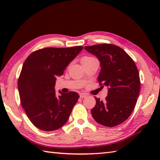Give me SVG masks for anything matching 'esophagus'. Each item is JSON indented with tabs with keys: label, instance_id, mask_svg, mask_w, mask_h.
Returning a JSON list of instances; mask_svg holds the SVG:
<instances>
[{
	"label": "esophagus",
	"instance_id": "obj_1",
	"mask_svg": "<svg viewBox=\"0 0 160 160\" xmlns=\"http://www.w3.org/2000/svg\"><path fill=\"white\" fill-rule=\"evenodd\" d=\"M87 96V94L86 93H80V98H86Z\"/></svg>",
	"mask_w": 160,
	"mask_h": 160
}]
</instances>
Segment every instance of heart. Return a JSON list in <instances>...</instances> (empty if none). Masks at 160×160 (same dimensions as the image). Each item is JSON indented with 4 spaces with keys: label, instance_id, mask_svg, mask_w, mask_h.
<instances>
[{
    "label": "heart",
    "instance_id": "obj_1",
    "mask_svg": "<svg viewBox=\"0 0 160 160\" xmlns=\"http://www.w3.org/2000/svg\"><path fill=\"white\" fill-rule=\"evenodd\" d=\"M93 58H93V57L84 56L82 58V59H81V62H82V64H83L84 62H89V61H90L91 60H92Z\"/></svg>",
    "mask_w": 160,
    "mask_h": 160
}]
</instances>
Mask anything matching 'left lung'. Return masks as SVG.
<instances>
[{
    "label": "left lung",
    "instance_id": "obj_1",
    "mask_svg": "<svg viewBox=\"0 0 160 160\" xmlns=\"http://www.w3.org/2000/svg\"><path fill=\"white\" fill-rule=\"evenodd\" d=\"M84 49L100 60V86L108 87L104 101L95 97L96 104L91 114L98 123L115 127L127 120L136 104L140 90L138 69L133 60L117 45L99 44Z\"/></svg>",
    "mask_w": 160,
    "mask_h": 160
}]
</instances>
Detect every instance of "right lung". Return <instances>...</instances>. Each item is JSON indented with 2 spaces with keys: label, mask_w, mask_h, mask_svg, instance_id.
Listing matches in <instances>:
<instances>
[{
  "label": "right lung",
  "mask_w": 160,
  "mask_h": 160,
  "mask_svg": "<svg viewBox=\"0 0 160 160\" xmlns=\"http://www.w3.org/2000/svg\"><path fill=\"white\" fill-rule=\"evenodd\" d=\"M83 47H46L32 52L23 64L18 80L20 103L32 123L42 131H52L67 122L80 98L69 91L56 97L54 87Z\"/></svg>",
  "instance_id": "obj_1"
}]
</instances>
